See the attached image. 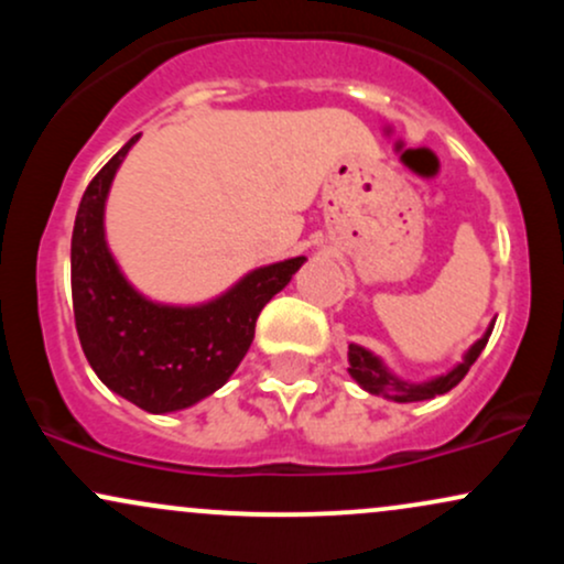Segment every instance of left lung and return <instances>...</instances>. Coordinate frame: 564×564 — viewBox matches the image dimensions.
I'll use <instances>...</instances> for the list:
<instances>
[{
  "instance_id": "8db88e82",
  "label": "left lung",
  "mask_w": 564,
  "mask_h": 564,
  "mask_svg": "<svg viewBox=\"0 0 564 564\" xmlns=\"http://www.w3.org/2000/svg\"><path fill=\"white\" fill-rule=\"evenodd\" d=\"M490 332H494V323H490L488 332H485L480 339H477L475 345L467 349V355H464L462 364L453 366L448 373H443V377H435L430 381H403L400 377H394L390 368L381 364L371 349H366L360 345H349L347 371H349V377L358 381L366 392L381 394V398L394 400V403H416V400H432L435 394L451 392L458 381L467 377L471 364L480 358L485 345H488Z\"/></svg>"
}]
</instances>
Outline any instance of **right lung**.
Segmentation results:
<instances>
[{
	"label": "right lung",
	"mask_w": 564,
	"mask_h": 564,
	"mask_svg": "<svg viewBox=\"0 0 564 564\" xmlns=\"http://www.w3.org/2000/svg\"><path fill=\"white\" fill-rule=\"evenodd\" d=\"M84 191L70 236V294L82 349L97 379L148 413H172L209 398L232 377L254 339L262 307L304 257L246 273L217 300L191 307L142 296L106 243V198L129 148Z\"/></svg>",
	"instance_id": "obj_1"
}]
</instances>
